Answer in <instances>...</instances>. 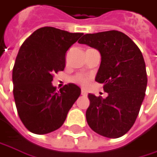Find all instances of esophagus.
<instances>
[{
	"label": "esophagus",
	"instance_id": "34e87169",
	"mask_svg": "<svg viewBox=\"0 0 157 157\" xmlns=\"http://www.w3.org/2000/svg\"><path fill=\"white\" fill-rule=\"evenodd\" d=\"M81 94H82V95H83V96H86V95H87V92H86L84 89H82V91H81Z\"/></svg>",
	"mask_w": 157,
	"mask_h": 157
}]
</instances>
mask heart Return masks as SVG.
<instances>
[{"label": "heart", "mask_w": 157, "mask_h": 157, "mask_svg": "<svg viewBox=\"0 0 157 157\" xmlns=\"http://www.w3.org/2000/svg\"><path fill=\"white\" fill-rule=\"evenodd\" d=\"M89 80H90V77L87 76V75H81V74H78V75H74L72 78H71V81L77 83L79 85H82V86H86L89 82Z\"/></svg>", "instance_id": "b5f03b06"}]
</instances>
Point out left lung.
<instances>
[{
  "label": "left lung",
  "instance_id": "1",
  "mask_svg": "<svg viewBox=\"0 0 157 157\" xmlns=\"http://www.w3.org/2000/svg\"><path fill=\"white\" fill-rule=\"evenodd\" d=\"M78 42L101 53L95 81L108 93L105 99L89 93L87 123L99 135L121 137L134 125L146 95L147 76L143 55L131 38L118 30L85 34Z\"/></svg>",
  "mask_w": 157,
  "mask_h": 157
}]
</instances>
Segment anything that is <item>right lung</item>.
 I'll return each instance as SVG.
<instances>
[{
    "label": "right lung",
    "instance_id": "add662e5",
    "mask_svg": "<svg viewBox=\"0 0 157 157\" xmlns=\"http://www.w3.org/2000/svg\"><path fill=\"white\" fill-rule=\"evenodd\" d=\"M82 35L44 27L21 45L12 70L13 95L19 117L30 132L44 135L58 129L80 96L75 83L56 92L52 81L64 69L66 51Z\"/></svg>",
    "mask_w": 157,
    "mask_h": 157
}]
</instances>
